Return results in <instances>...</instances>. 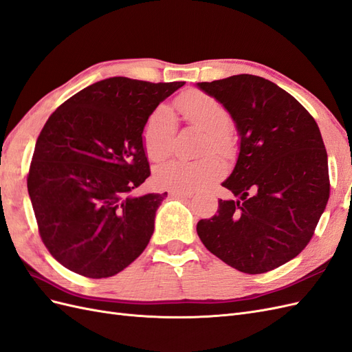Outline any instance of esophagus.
Here are the masks:
<instances>
[{
    "label": "esophagus",
    "instance_id": "esophagus-1",
    "mask_svg": "<svg viewBox=\"0 0 352 352\" xmlns=\"http://www.w3.org/2000/svg\"><path fill=\"white\" fill-rule=\"evenodd\" d=\"M170 195L175 197V198H184V199H186V198L194 197V192H182V190H172V194H170Z\"/></svg>",
    "mask_w": 352,
    "mask_h": 352
}]
</instances>
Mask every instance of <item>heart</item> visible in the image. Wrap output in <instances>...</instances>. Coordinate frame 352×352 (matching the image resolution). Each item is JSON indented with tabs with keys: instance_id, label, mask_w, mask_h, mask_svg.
I'll list each match as a JSON object with an SVG mask.
<instances>
[{
	"instance_id": "heart-1",
	"label": "heart",
	"mask_w": 352,
	"mask_h": 352,
	"mask_svg": "<svg viewBox=\"0 0 352 352\" xmlns=\"http://www.w3.org/2000/svg\"><path fill=\"white\" fill-rule=\"evenodd\" d=\"M177 109L182 113L188 124L206 133L201 154L210 150L223 153L228 148L226 132L232 124V117L228 109L210 95L190 91L179 97ZM176 138V122L173 113L167 107H158L146 120L142 140L145 151L154 162H162L173 151ZM225 166L216 155H207L197 162H180L175 160L155 168V184L168 190L192 192L204 188L212 180L219 179Z\"/></svg>"
}]
</instances>
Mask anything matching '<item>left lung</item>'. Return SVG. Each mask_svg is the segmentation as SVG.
Instances as JSON below:
<instances>
[{
  "instance_id": "left-lung-1",
  "label": "left lung",
  "mask_w": 352,
  "mask_h": 352,
  "mask_svg": "<svg viewBox=\"0 0 352 352\" xmlns=\"http://www.w3.org/2000/svg\"><path fill=\"white\" fill-rule=\"evenodd\" d=\"M197 87L225 105L239 135L235 168L221 184L238 199H219L217 214L198 221V236L233 269L270 272L307 247L326 208L320 129L291 94L264 78L235 74Z\"/></svg>"
}]
</instances>
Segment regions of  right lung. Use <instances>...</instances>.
<instances>
[{"instance_id":"1","label":"right lung","mask_w":352,"mask_h":352,"mask_svg":"<svg viewBox=\"0 0 352 352\" xmlns=\"http://www.w3.org/2000/svg\"><path fill=\"white\" fill-rule=\"evenodd\" d=\"M185 82L109 78L74 94L38 136L28 190L42 242L85 278H110L146 248L167 197L135 189L151 175L142 132Z\"/></svg>"}]
</instances>
